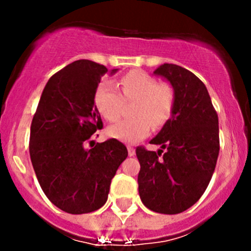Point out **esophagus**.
Instances as JSON below:
<instances>
[{
  "mask_svg": "<svg viewBox=\"0 0 251 251\" xmlns=\"http://www.w3.org/2000/svg\"><path fill=\"white\" fill-rule=\"evenodd\" d=\"M127 151H128V155H130V156H133L136 154L135 148H133V147H131V146H127Z\"/></svg>",
  "mask_w": 251,
  "mask_h": 251,
  "instance_id": "1",
  "label": "esophagus"
}]
</instances>
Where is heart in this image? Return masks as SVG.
Listing matches in <instances>:
<instances>
[{"label": "heart", "instance_id": "b5f03b06", "mask_svg": "<svg viewBox=\"0 0 251 251\" xmlns=\"http://www.w3.org/2000/svg\"><path fill=\"white\" fill-rule=\"evenodd\" d=\"M116 87L102 82L93 98L96 109L108 121L118 120L124 102H131L133 118L121 120L108 127L107 133L119 141L136 143L155 128L165 125L173 116L176 95L170 83L158 82L155 77L142 70H131L116 81Z\"/></svg>", "mask_w": 251, "mask_h": 251}]
</instances>
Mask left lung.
<instances>
[{"instance_id":"left-lung-1","label":"left lung","mask_w":251,"mask_h":251,"mask_svg":"<svg viewBox=\"0 0 251 251\" xmlns=\"http://www.w3.org/2000/svg\"><path fill=\"white\" fill-rule=\"evenodd\" d=\"M154 74L171 83L176 103L170 120L151 141L161 148H136L138 193L151 211L175 215L196 204L209 186L220 151L219 118L206 87L193 73L163 64Z\"/></svg>"}]
</instances>
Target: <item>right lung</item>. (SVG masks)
Wrapping results in <instances>:
<instances>
[{
  "label": "right lung",
  "instance_id": "obj_1",
  "mask_svg": "<svg viewBox=\"0 0 251 251\" xmlns=\"http://www.w3.org/2000/svg\"><path fill=\"white\" fill-rule=\"evenodd\" d=\"M107 72L92 60L67 65L48 80L32 118L29 151L35 174L47 198L68 214L102 207L111 179L127 158L126 147L115 138L85 149L103 128L93 98Z\"/></svg>",
  "mask_w": 251,
  "mask_h": 251
}]
</instances>
